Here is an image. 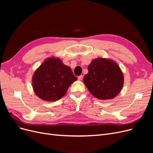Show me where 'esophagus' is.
Returning a JSON list of instances; mask_svg holds the SVG:
<instances>
[{"label": "esophagus", "instance_id": "obj_1", "mask_svg": "<svg viewBox=\"0 0 153 153\" xmlns=\"http://www.w3.org/2000/svg\"><path fill=\"white\" fill-rule=\"evenodd\" d=\"M78 80H82L83 79V76L82 75H80L78 77Z\"/></svg>", "mask_w": 153, "mask_h": 153}]
</instances>
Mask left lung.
I'll return each mask as SVG.
<instances>
[{"label": "left lung", "mask_w": 153, "mask_h": 153, "mask_svg": "<svg viewBox=\"0 0 153 153\" xmlns=\"http://www.w3.org/2000/svg\"><path fill=\"white\" fill-rule=\"evenodd\" d=\"M88 90L99 100L114 98L124 84L123 74L118 64L109 59L97 58L88 66L84 78Z\"/></svg>", "instance_id": "obj_1"}]
</instances>
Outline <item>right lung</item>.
I'll list each match as a JSON object with an SVG mask.
<instances>
[{
  "label": "right lung",
  "instance_id": "1",
  "mask_svg": "<svg viewBox=\"0 0 153 153\" xmlns=\"http://www.w3.org/2000/svg\"><path fill=\"white\" fill-rule=\"evenodd\" d=\"M77 78L70 67L59 58L46 59L32 76V87L39 98L47 101L59 100L65 95L69 87Z\"/></svg>",
  "mask_w": 153,
  "mask_h": 153
}]
</instances>
